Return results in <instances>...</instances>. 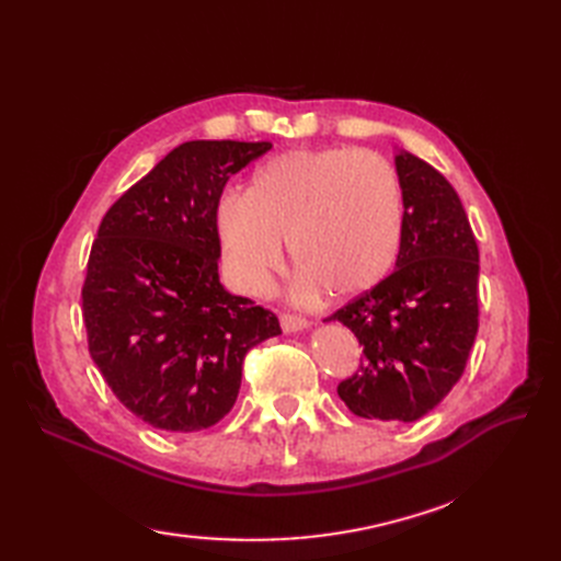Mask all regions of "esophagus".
Wrapping results in <instances>:
<instances>
[{"mask_svg":"<svg viewBox=\"0 0 561 561\" xmlns=\"http://www.w3.org/2000/svg\"><path fill=\"white\" fill-rule=\"evenodd\" d=\"M280 325H283L285 332H301V330L309 328V320L297 316V313H283L280 316Z\"/></svg>","mask_w":561,"mask_h":561,"instance_id":"obj_1","label":"esophagus"}]
</instances>
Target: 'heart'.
Here are the masks:
<instances>
[{"label":"heart","mask_w":561,"mask_h":561,"mask_svg":"<svg viewBox=\"0 0 561 561\" xmlns=\"http://www.w3.org/2000/svg\"><path fill=\"white\" fill-rule=\"evenodd\" d=\"M404 198L393 163L348 147L285 151L254 168L245 194L215 206L225 266L243 293H264L283 264V241L299 287L358 297L393 268Z\"/></svg>","instance_id":"obj_1"}]
</instances>
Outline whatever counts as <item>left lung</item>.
<instances>
[{"label":"left lung","mask_w":561,"mask_h":561,"mask_svg":"<svg viewBox=\"0 0 561 561\" xmlns=\"http://www.w3.org/2000/svg\"><path fill=\"white\" fill-rule=\"evenodd\" d=\"M404 227L396 271L325 320H339L365 358L336 393L355 416L416 421L461 379L480 325V250L461 198L410 151L396 154Z\"/></svg>","instance_id":"1"}]
</instances>
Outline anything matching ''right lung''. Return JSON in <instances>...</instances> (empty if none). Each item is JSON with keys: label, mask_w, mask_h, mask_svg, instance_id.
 Instances as JSON below:
<instances>
[{"label": "right lung", "mask_w": 561, "mask_h": 561, "mask_svg": "<svg viewBox=\"0 0 561 561\" xmlns=\"http://www.w3.org/2000/svg\"><path fill=\"white\" fill-rule=\"evenodd\" d=\"M271 142L175 147L107 210L81 287L91 358L149 426L194 433L239 398L245 353L280 334L276 313L225 290L215 206Z\"/></svg>", "instance_id": "obj_1"}]
</instances>
